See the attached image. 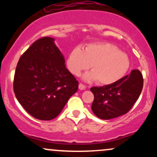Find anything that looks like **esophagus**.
<instances>
[{"label":"esophagus","mask_w":157,"mask_h":157,"mask_svg":"<svg viewBox=\"0 0 157 157\" xmlns=\"http://www.w3.org/2000/svg\"><path fill=\"white\" fill-rule=\"evenodd\" d=\"M79 89L80 90H84L86 89V86H85L84 84H82V82H80V83H79Z\"/></svg>","instance_id":"esophagus-1"}]
</instances>
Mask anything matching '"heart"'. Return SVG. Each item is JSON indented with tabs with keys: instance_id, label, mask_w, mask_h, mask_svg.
I'll return each mask as SVG.
<instances>
[{
	"instance_id": "b5f03b06",
	"label": "heart",
	"mask_w": 157,
	"mask_h": 157,
	"mask_svg": "<svg viewBox=\"0 0 157 157\" xmlns=\"http://www.w3.org/2000/svg\"><path fill=\"white\" fill-rule=\"evenodd\" d=\"M92 72L85 76L87 80H96L101 85H110L121 79L129 68L127 55L108 43H94L85 47H75L68 54L66 66L70 72L78 76L89 68Z\"/></svg>"
}]
</instances>
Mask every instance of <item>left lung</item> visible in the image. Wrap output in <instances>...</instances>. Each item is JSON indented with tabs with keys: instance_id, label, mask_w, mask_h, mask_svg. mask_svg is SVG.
<instances>
[{
	"instance_id": "1",
	"label": "left lung",
	"mask_w": 157,
	"mask_h": 157,
	"mask_svg": "<svg viewBox=\"0 0 157 157\" xmlns=\"http://www.w3.org/2000/svg\"><path fill=\"white\" fill-rule=\"evenodd\" d=\"M142 87L143 77L136 69L114 83L91 88L94 97L91 105L92 111L102 120L125 114L138 100Z\"/></svg>"
}]
</instances>
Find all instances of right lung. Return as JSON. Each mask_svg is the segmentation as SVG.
Segmentation results:
<instances>
[{
	"label": "right lung",
	"mask_w": 157,
	"mask_h": 157,
	"mask_svg": "<svg viewBox=\"0 0 157 157\" xmlns=\"http://www.w3.org/2000/svg\"><path fill=\"white\" fill-rule=\"evenodd\" d=\"M13 89L17 100L31 116L51 120L77 92L78 81L66 68L54 38L44 37L34 42L20 57Z\"/></svg>",
	"instance_id": "add662e5"
}]
</instances>
